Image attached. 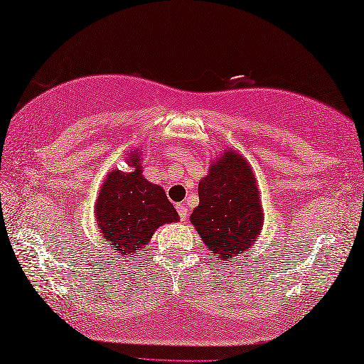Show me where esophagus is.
Listing matches in <instances>:
<instances>
[{"mask_svg": "<svg viewBox=\"0 0 364 364\" xmlns=\"http://www.w3.org/2000/svg\"><path fill=\"white\" fill-rule=\"evenodd\" d=\"M176 209H177V213H179V217H181L182 221L187 220V217H188V207H187V204H183V203L177 204Z\"/></svg>", "mask_w": 364, "mask_h": 364, "instance_id": "1", "label": "esophagus"}]
</instances>
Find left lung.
Returning a JSON list of instances; mask_svg holds the SVG:
<instances>
[{"instance_id": "8db88e82", "label": "left lung", "mask_w": 364, "mask_h": 364, "mask_svg": "<svg viewBox=\"0 0 364 364\" xmlns=\"http://www.w3.org/2000/svg\"><path fill=\"white\" fill-rule=\"evenodd\" d=\"M256 177L242 155L228 151L199 182L191 225L218 261H234L262 229Z\"/></svg>"}]
</instances>
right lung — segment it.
I'll list each match as a JSON object with an SVG mask.
<instances>
[{
    "label": "right lung",
    "mask_w": 364,
    "mask_h": 364,
    "mask_svg": "<svg viewBox=\"0 0 364 364\" xmlns=\"http://www.w3.org/2000/svg\"><path fill=\"white\" fill-rule=\"evenodd\" d=\"M127 160L133 171H111L94 207L102 237L121 255L143 248L159 226L179 220L163 188L141 174V154L130 152Z\"/></svg>",
    "instance_id": "right-lung-1"
}]
</instances>
